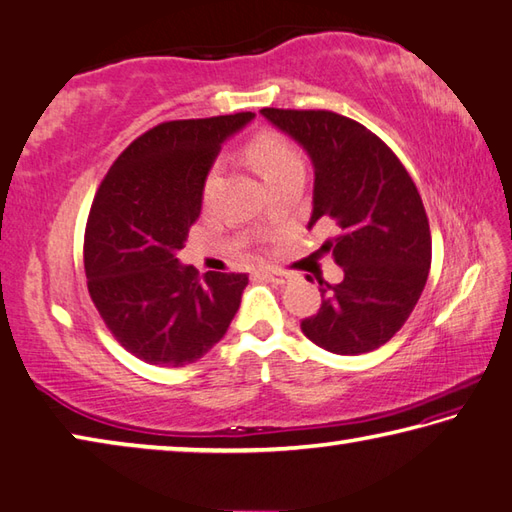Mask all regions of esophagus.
Listing matches in <instances>:
<instances>
[{
	"mask_svg": "<svg viewBox=\"0 0 512 512\" xmlns=\"http://www.w3.org/2000/svg\"><path fill=\"white\" fill-rule=\"evenodd\" d=\"M260 276L274 285H285L289 281V276L285 272H281V269H265V272H260Z\"/></svg>",
	"mask_w": 512,
	"mask_h": 512,
	"instance_id": "1",
	"label": "esophagus"
}]
</instances>
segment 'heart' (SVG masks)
Here are the masks:
<instances>
[{
    "label": "heart",
    "instance_id": "heart-1",
    "mask_svg": "<svg viewBox=\"0 0 512 512\" xmlns=\"http://www.w3.org/2000/svg\"><path fill=\"white\" fill-rule=\"evenodd\" d=\"M245 156L249 160V165L260 173V178H263L267 185H272V182L281 180L294 171H303L301 156H298L289 140L276 131H260L258 136L247 142ZM218 180L220 165H214L207 173L205 185H202V196H205V200L214 196Z\"/></svg>",
    "mask_w": 512,
    "mask_h": 512
}]
</instances>
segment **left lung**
Masks as SVG:
<instances>
[{"label":"left lung","instance_id":"8db88e82","mask_svg":"<svg viewBox=\"0 0 512 512\" xmlns=\"http://www.w3.org/2000/svg\"><path fill=\"white\" fill-rule=\"evenodd\" d=\"M314 167L312 216L339 229L321 252L343 269L339 285H321L323 305L303 334L334 354H365L388 343L426 287L432 240L426 209L399 158L363 124L332 111L263 109ZM312 281V276H307Z\"/></svg>","mask_w":512,"mask_h":512}]
</instances>
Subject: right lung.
Segmentation results:
<instances>
[{
  "label": "right lung",
  "instance_id": "obj_1",
  "mask_svg": "<svg viewBox=\"0 0 512 512\" xmlns=\"http://www.w3.org/2000/svg\"><path fill=\"white\" fill-rule=\"evenodd\" d=\"M254 113L165 122L113 162L84 236L89 294L124 350L160 368L202 359L223 339L247 274L182 265L178 252L202 209V185L220 147Z\"/></svg>",
  "mask_w": 512,
  "mask_h": 512
}]
</instances>
